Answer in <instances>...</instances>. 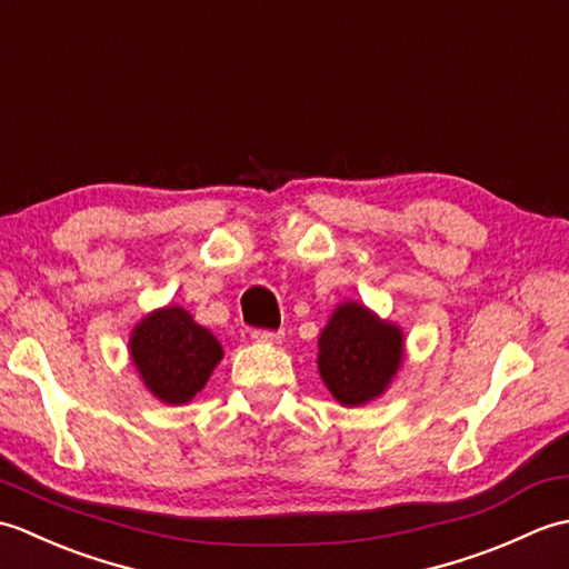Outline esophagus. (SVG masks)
Masks as SVG:
<instances>
[{
  "instance_id": "1",
  "label": "esophagus",
  "mask_w": 569,
  "mask_h": 569,
  "mask_svg": "<svg viewBox=\"0 0 569 569\" xmlns=\"http://www.w3.org/2000/svg\"><path fill=\"white\" fill-rule=\"evenodd\" d=\"M251 340L257 345H278L283 342V330H253L251 332Z\"/></svg>"
}]
</instances>
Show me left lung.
<instances>
[{"label": "left lung", "instance_id": "left-lung-1", "mask_svg": "<svg viewBox=\"0 0 569 569\" xmlns=\"http://www.w3.org/2000/svg\"><path fill=\"white\" fill-rule=\"evenodd\" d=\"M318 369L342 406L379 398L403 365V330L355 300L337 306L318 340Z\"/></svg>", "mask_w": 569, "mask_h": 569}]
</instances>
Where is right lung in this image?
<instances>
[{"label": "right lung", "mask_w": 569, "mask_h": 569, "mask_svg": "<svg viewBox=\"0 0 569 569\" xmlns=\"http://www.w3.org/2000/svg\"><path fill=\"white\" fill-rule=\"evenodd\" d=\"M129 355L143 386L168 406L196 398L222 359L217 337L180 306L141 318L129 337Z\"/></svg>", "instance_id": "obj_1"}]
</instances>
